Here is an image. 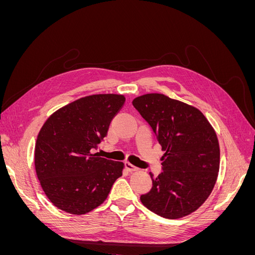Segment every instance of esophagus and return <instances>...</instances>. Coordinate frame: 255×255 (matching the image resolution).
Segmentation results:
<instances>
[{"instance_id": "obj_1", "label": "esophagus", "mask_w": 255, "mask_h": 255, "mask_svg": "<svg viewBox=\"0 0 255 255\" xmlns=\"http://www.w3.org/2000/svg\"><path fill=\"white\" fill-rule=\"evenodd\" d=\"M126 168H127V170L129 171V172H134V171L139 170V168H137V167H135L134 165L129 164V163H126Z\"/></svg>"}]
</instances>
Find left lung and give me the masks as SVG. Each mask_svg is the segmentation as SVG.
<instances>
[{
  "label": "left lung",
  "mask_w": 255,
  "mask_h": 255,
  "mask_svg": "<svg viewBox=\"0 0 255 255\" xmlns=\"http://www.w3.org/2000/svg\"><path fill=\"white\" fill-rule=\"evenodd\" d=\"M133 105L149 123L161 150L163 171L150 172L153 186L140 197L153 213L168 219L191 214L211 195L219 172L217 135L196 107L161 94H146Z\"/></svg>",
  "instance_id": "1"
}]
</instances>
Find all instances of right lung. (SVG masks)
<instances>
[{
    "mask_svg": "<svg viewBox=\"0 0 255 255\" xmlns=\"http://www.w3.org/2000/svg\"><path fill=\"white\" fill-rule=\"evenodd\" d=\"M126 102L122 95L81 98L53 113L35 144V169L45 196L73 215L101 205L125 164L100 157L94 151Z\"/></svg>",
    "mask_w": 255,
    "mask_h": 255,
    "instance_id": "add662e5",
    "label": "right lung"
}]
</instances>
